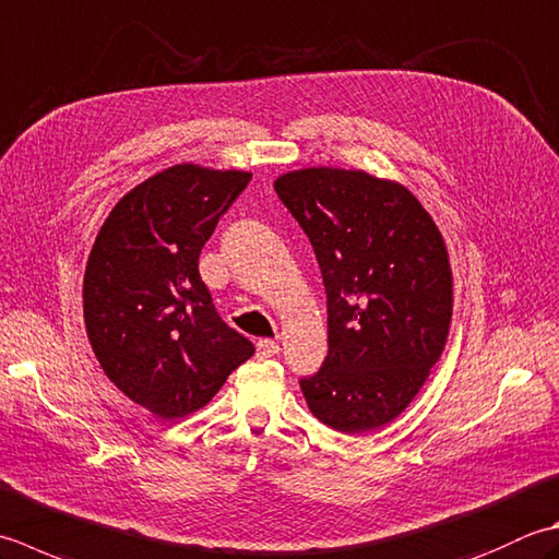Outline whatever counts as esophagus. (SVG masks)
Masks as SVG:
<instances>
[{"instance_id":"obj_1","label":"esophagus","mask_w":559,"mask_h":559,"mask_svg":"<svg viewBox=\"0 0 559 559\" xmlns=\"http://www.w3.org/2000/svg\"><path fill=\"white\" fill-rule=\"evenodd\" d=\"M281 346L276 342H271V338H261L257 342V356L259 358H271V356H278Z\"/></svg>"}]
</instances>
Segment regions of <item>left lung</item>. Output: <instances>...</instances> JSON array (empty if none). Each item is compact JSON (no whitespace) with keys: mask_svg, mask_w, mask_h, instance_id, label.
<instances>
[{"mask_svg":"<svg viewBox=\"0 0 559 559\" xmlns=\"http://www.w3.org/2000/svg\"><path fill=\"white\" fill-rule=\"evenodd\" d=\"M273 189L310 237L326 293L330 352L302 395L336 431L380 429L443 354L453 276L439 227L404 186L360 169L288 171Z\"/></svg>","mask_w":559,"mask_h":559,"instance_id":"left-lung-1","label":"left lung"}]
</instances>
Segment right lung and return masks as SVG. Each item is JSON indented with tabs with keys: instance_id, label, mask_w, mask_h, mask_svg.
<instances>
[{
	"instance_id": "add662e5",
	"label": "right lung",
	"mask_w": 559,
	"mask_h": 559,
	"mask_svg": "<svg viewBox=\"0 0 559 559\" xmlns=\"http://www.w3.org/2000/svg\"><path fill=\"white\" fill-rule=\"evenodd\" d=\"M249 171L177 164L108 213L84 273V324L108 380L159 419L205 407L254 344L217 314L203 245Z\"/></svg>"
}]
</instances>
